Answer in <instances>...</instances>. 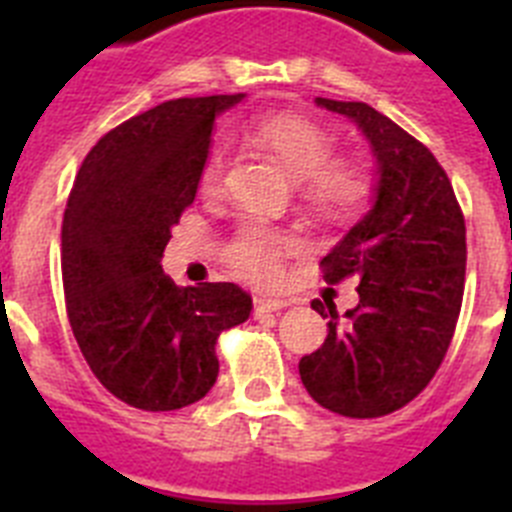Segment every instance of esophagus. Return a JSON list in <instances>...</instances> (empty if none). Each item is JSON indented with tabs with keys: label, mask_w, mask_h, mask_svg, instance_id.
Returning <instances> with one entry per match:
<instances>
[{
	"label": "esophagus",
	"mask_w": 512,
	"mask_h": 512,
	"mask_svg": "<svg viewBox=\"0 0 512 512\" xmlns=\"http://www.w3.org/2000/svg\"><path fill=\"white\" fill-rule=\"evenodd\" d=\"M289 302L282 300V297H256L253 300V307H256V312H277V310H284Z\"/></svg>",
	"instance_id": "1"
}]
</instances>
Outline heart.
Instances as JSON below:
<instances>
[{
  "label": "heart",
  "instance_id": "heart-1",
  "mask_svg": "<svg viewBox=\"0 0 512 512\" xmlns=\"http://www.w3.org/2000/svg\"><path fill=\"white\" fill-rule=\"evenodd\" d=\"M253 138L284 174L300 184V197L323 217H341L366 194V179L354 164L330 161L333 138L320 125L297 115H274L256 125ZM225 169V148H210L200 171V187L215 192ZM297 251L292 235L261 225H246L230 246V264L251 282L271 284L282 274L284 259Z\"/></svg>",
  "mask_w": 512,
  "mask_h": 512
}]
</instances>
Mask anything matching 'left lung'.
Masks as SVG:
<instances>
[{
    "instance_id": "left-lung-1",
    "label": "left lung",
    "mask_w": 512,
    "mask_h": 512,
    "mask_svg": "<svg viewBox=\"0 0 512 512\" xmlns=\"http://www.w3.org/2000/svg\"><path fill=\"white\" fill-rule=\"evenodd\" d=\"M369 143L372 210L330 248L325 282L359 279V302L338 318L312 300L328 338L300 359L310 397L346 418L395 413L425 390L449 351L464 297L467 228L449 176L428 148L364 102L315 97Z\"/></svg>"
}]
</instances>
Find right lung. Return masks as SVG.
<instances>
[{"instance_id":"obj_1","label":"right lung","mask_w":512,"mask_h":512,"mask_svg":"<svg viewBox=\"0 0 512 512\" xmlns=\"http://www.w3.org/2000/svg\"><path fill=\"white\" fill-rule=\"evenodd\" d=\"M246 94L184 97L135 115L87 153L61 228L66 312L94 377L138 410L202 400L217 379L215 343L246 323L230 282L176 287L161 269L171 228L197 197L215 117Z\"/></svg>"}]
</instances>
